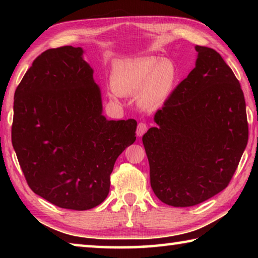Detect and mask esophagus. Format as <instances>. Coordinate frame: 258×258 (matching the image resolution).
<instances>
[{"label": "esophagus", "mask_w": 258, "mask_h": 258, "mask_svg": "<svg viewBox=\"0 0 258 258\" xmlns=\"http://www.w3.org/2000/svg\"><path fill=\"white\" fill-rule=\"evenodd\" d=\"M147 130H148V124L143 123V121H141V123H139L138 128H137L138 137H142V135L147 132Z\"/></svg>", "instance_id": "esophagus-1"}]
</instances>
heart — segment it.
<instances>
[{
  "mask_svg": "<svg viewBox=\"0 0 258 258\" xmlns=\"http://www.w3.org/2000/svg\"><path fill=\"white\" fill-rule=\"evenodd\" d=\"M177 81L175 64L154 56L120 61L111 72V95L138 93V102L148 111L156 110L172 94Z\"/></svg>",
  "mask_w": 258,
  "mask_h": 258,
  "instance_id": "1",
  "label": "heart"
}]
</instances>
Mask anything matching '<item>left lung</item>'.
<instances>
[{
    "label": "left lung",
    "mask_w": 258,
    "mask_h": 258,
    "mask_svg": "<svg viewBox=\"0 0 258 258\" xmlns=\"http://www.w3.org/2000/svg\"><path fill=\"white\" fill-rule=\"evenodd\" d=\"M196 67L143 135L150 184L160 202L190 207L224 190L248 142L240 83L221 54L196 46Z\"/></svg>",
    "instance_id": "8db88e82"
}]
</instances>
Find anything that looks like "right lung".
I'll use <instances>...</instances> for the list:
<instances>
[{"instance_id":"1","label":"right lung","mask_w":258,"mask_h":258,"mask_svg":"<svg viewBox=\"0 0 258 258\" xmlns=\"http://www.w3.org/2000/svg\"><path fill=\"white\" fill-rule=\"evenodd\" d=\"M82 47L46 50L17 86L12 146L26 182L55 206L101 204L116 159L134 143L137 120H107Z\"/></svg>"}]
</instances>
